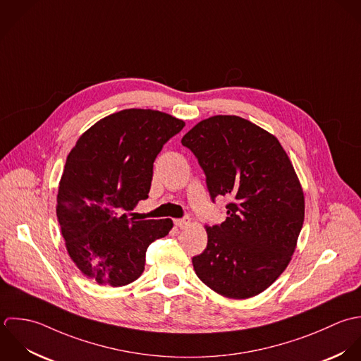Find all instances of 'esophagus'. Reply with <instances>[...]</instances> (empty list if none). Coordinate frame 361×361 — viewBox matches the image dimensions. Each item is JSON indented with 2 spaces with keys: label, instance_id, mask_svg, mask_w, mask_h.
<instances>
[{
  "label": "esophagus",
  "instance_id": "34e87169",
  "mask_svg": "<svg viewBox=\"0 0 361 361\" xmlns=\"http://www.w3.org/2000/svg\"><path fill=\"white\" fill-rule=\"evenodd\" d=\"M173 224H175L178 228H185L186 226L190 224V220H189V219H176V220H173Z\"/></svg>",
  "mask_w": 361,
  "mask_h": 361
}]
</instances>
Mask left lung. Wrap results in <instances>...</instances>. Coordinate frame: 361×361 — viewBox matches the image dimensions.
<instances>
[{"label":"left lung","instance_id":"obj_1","mask_svg":"<svg viewBox=\"0 0 361 361\" xmlns=\"http://www.w3.org/2000/svg\"><path fill=\"white\" fill-rule=\"evenodd\" d=\"M182 144L206 173L212 200L227 196V219L206 226L207 247L192 259L197 277L234 300L255 297L288 266L304 223V192L279 140L240 116L199 121Z\"/></svg>","mask_w":361,"mask_h":361}]
</instances>
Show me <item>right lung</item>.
I'll list each match as a JSON object with an SVG mask.
<instances>
[{
	"label": "right lung",
	"instance_id": "right-lung-1",
	"mask_svg": "<svg viewBox=\"0 0 361 361\" xmlns=\"http://www.w3.org/2000/svg\"><path fill=\"white\" fill-rule=\"evenodd\" d=\"M183 126L159 111L124 109L97 121L68 154L56 213L67 252L88 279L133 283L149 243L173 227L171 219L135 221L124 212L148 197L154 161Z\"/></svg>",
	"mask_w": 361,
	"mask_h": 361
}]
</instances>
